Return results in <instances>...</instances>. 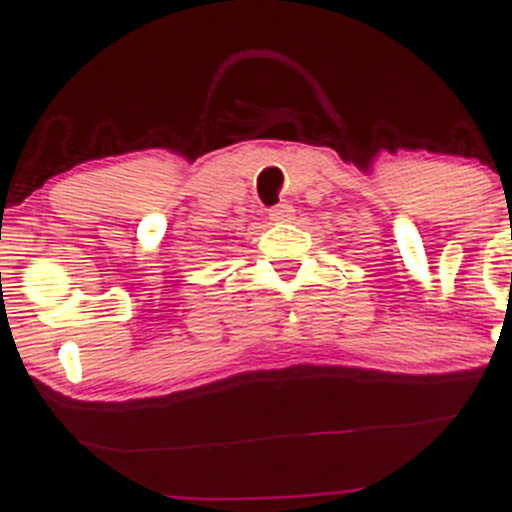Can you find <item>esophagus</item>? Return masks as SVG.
<instances>
[{
    "label": "esophagus",
    "mask_w": 512,
    "mask_h": 512,
    "mask_svg": "<svg viewBox=\"0 0 512 512\" xmlns=\"http://www.w3.org/2000/svg\"><path fill=\"white\" fill-rule=\"evenodd\" d=\"M270 220H272V223H292L294 208H292V205H287V203L275 205V208L270 210Z\"/></svg>",
    "instance_id": "obj_1"
}]
</instances>
